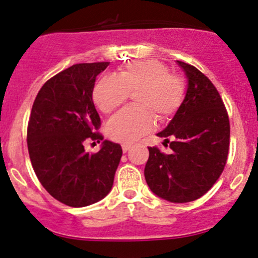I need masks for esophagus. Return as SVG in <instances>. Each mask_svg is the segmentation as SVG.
<instances>
[{
  "instance_id": "esophagus-1",
  "label": "esophagus",
  "mask_w": 258,
  "mask_h": 258,
  "mask_svg": "<svg viewBox=\"0 0 258 258\" xmlns=\"http://www.w3.org/2000/svg\"><path fill=\"white\" fill-rule=\"evenodd\" d=\"M130 148H131V145H122V151H123V153L130 151Z\"/></svg>"
}]
</instances>
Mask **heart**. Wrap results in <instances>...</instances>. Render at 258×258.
<instances>
[{"instance_id":"b5f03b06","label":"heart","mask_w":258,"mask_h":258,"mask_svg":"<svg viewBox=\"0 0 258 258\" xmlns=\"http://www.w3.org/2000/svg\"><path fill=\"white\" fill-rule=\"evenodd\" d=\"M185 93L180 77L170 74L167 65L154 59L131 61L117 78L102 77L93 89V100L104 113L113 112L136 94V108H126L108 121L106 134L111 140L131 143L151 132L154 117L167 121L180 107Z\"/></svg>"}]
</instances>
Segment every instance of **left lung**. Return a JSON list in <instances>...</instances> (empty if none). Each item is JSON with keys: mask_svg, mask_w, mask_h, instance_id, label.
<instances>
[{"mask_svg": "<svg viewBox=\"0 0 258 258\" xmlns=\"http://www.w3.org/2000/svg\"><path fill=\"white\" fill-rule=\"evenodd\" d=\"M177 63L188 80L186 94L172 121L157 135L173 152L148 148L145 178L157 197L189 203L203 197L221 175L229 153L230 122L213 83L193 65Z\"/></svg>", "mask_w": 258, "mask_h": 258, "instance_id": "left-lung-1", "label": "left lung"}]
</instances>
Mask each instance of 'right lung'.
I'll return each instance as SVG.
<instances>
[{"label":"right lung","mask_w":258,"mask_h":258,"mask_svg":"<svg viewBox=\"0 0 258 258\" xmlns=\"http://www.w3.org/2000/svg\"><path fill=\"white\" fill-rule=\"evenodd\" d=\"M108 61L75 64L50 78L38 93L27 130L29 158L51 197L73 208L100 202L110 193L122 156L118 143L103 141L97 154L86 140H104L93 101L96 77Z\"/></svg>","instance_id":"1"}]
</instances>
